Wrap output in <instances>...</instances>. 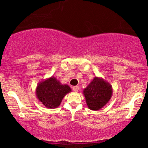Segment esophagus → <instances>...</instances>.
<instances>
[{
    "label": "esophagus",
    "instance_id": "34e87169",
    "mask_svg": "<svg viewBox=\"0 0 148 148\" xmlns=\"http://www.w3.org/2000/svg\"><path fill=\"white\" fill-rule=\"evenodd\" d=\"M73 90L74 92H77L79 90V86H73Z\"/></svg>",
    "mask_w": 148,
    "mask_h": 148
}]
</instances>
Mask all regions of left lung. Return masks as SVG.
<instances>
[{
  "label": "left lung",
  "instance_id": "1",
  "mask_svg": "<svg viewBox=\"0 0 148 148\" xmlns=\"http://www.w3.org/2000/svg\"><path fill=\"white\" fill-rule=\"evenodd\" d=\"M112 92V86L98 77H95L83 91L88 107L95 111L103 108L110 101Z\"/></svg>",
  "mask_w": 148,
  "mask_h": 148
}]
</instances>
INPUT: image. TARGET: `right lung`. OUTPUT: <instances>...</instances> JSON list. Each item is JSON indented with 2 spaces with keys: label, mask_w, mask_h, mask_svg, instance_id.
I'll use <instances>...</instances> for the list:
<instances>
[{
  "label": "right lung",
  "mask_w": 148,
  "mask_h": 148,
  "mask_svg": "<svg viewBox=\"0 0 148 148\" xmlns=\"http://www.w3.org/2000/svg\"><path fill=\"white\" fill-rule=\"evenodd\" d=\"M71 92L68 85H62L55 77H50L38 83L36 95L38 100L48 108H56L59 106L66 94Z\"/></svg>",
  "instance_id": "right-lung-1"
}]
</instances>
